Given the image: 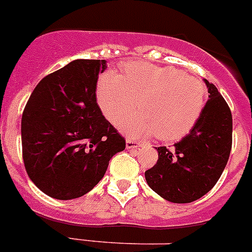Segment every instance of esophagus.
Returning <instances> with one entry per match:
<instances>
[{
  "label": "esophagus",
  "mask_w": 252,
  "mask_h": 252,
  "mask_svg": "<svg viewBox=\"0 0 252 252\" xmlns=\"http://www.w3.org/2000/svg\"><path fill=\"white\" fill-rule=\"evenodd\" d=\"M140 145H141V142L137 141V140H126V148L127 149H137Z\"/></svg>",
  "instance_id": "34e87169"
}]
</instances>
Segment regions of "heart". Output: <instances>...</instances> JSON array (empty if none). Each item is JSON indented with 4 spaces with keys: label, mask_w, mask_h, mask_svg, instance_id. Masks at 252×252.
<instances>
[{
    "label": "heart",
    "mask_w": 252,
    "mask_h": 252,
    "mask_svg": "<svg viewBox=\"0 0 252 252\" xmlns=\"http://www.w3.org/2000/svg\"><path fill=\"white\" fill-rule=\"evenodd\" d=\"M207 97L206 84L174 66L130 62L122 75L106 72L98 78L95 98L108 121L120 125L136 108L142 111L121 124L128 136L154 135L162 141L184 137L198 122Z\"/></svg>",
    "instance_id": "obj_1"
}]
</instances>
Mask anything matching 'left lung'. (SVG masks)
<instances>
[{
    "label": "left lung",
    "instance_id": "obj_1",
    "mask_svg": "<svg viewBox=\"0 0 252 252\" xmlns=\"http://www.w3.org/2000/svg\"><path fill=\"white\" fill-rule=\"evenodd\" d=\"M204 82L209 99L195 126L173 148H158L157 164L145 171L149 187L173 203H190L208 193L230 158V107L215 84Z\"/></svg>",
    "mask_w": 252,
    "mask_h": 252
}]
</instances>
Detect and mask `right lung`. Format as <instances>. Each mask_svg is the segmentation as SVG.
Masks as SVG:
<instances>
[{
	"mask_svg": "<svg viewBox=\"0 0 252 252\" xmlns=\"http://www.w3.org/2000/svg\"><path fill=\"white\" fill-rule=\"evenodd\" d=\"M106 60L77 59L50 73L31 93L21 119L22 158L29 178L49 197H82L103 178L126 141L95 99Z\"/></svg>",
	"mask_w": 252,
	"mask_h": 252,
	"instance_id": "obj_1",
	"label": "right lung"
}]
</instances>
